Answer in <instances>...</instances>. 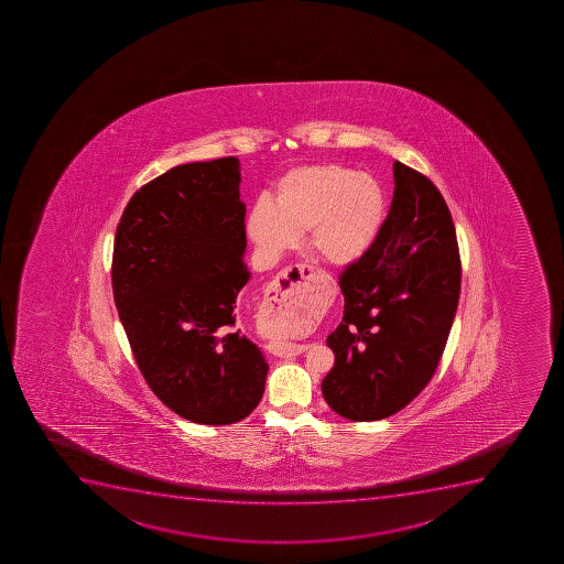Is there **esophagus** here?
<instances>
[{
  "mask_svg": "<svg viewBox=\"0 0 564 564\" xmlns=\"http://www.w3.org/2000/svg\"><path fill=\"white\" fill-rule=\"evenodd\" d=\"M313 273H315V269L307 265V263H296V265L282 269L273 284L269 285L268 293H265V304L269 305V311L284 313V311L293 310V307H301L310 295L307 282H310ZM268 349L269 352H273L274 357L290 358L304 352L305 346L293 343H276L269 344Z\"/></svg>",
  "mask_w": 564,
  "mask_h": 564,
  "instance_id": "obj_1",
  "label": "esophagus"
}]
</instances>
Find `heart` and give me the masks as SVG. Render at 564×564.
<instances>
[{"mask_svg":"<svg viewBox=\"0 0 564 564\" xmlns=\"http://www.w3.org/2000/svg\"><path fill=\"white\" fill-rule=\"evenodd\" d=\"M386 220V193L379 180L337 164L305 165L280 178L273 206L259 202L248 216V232L265 260L295 248L307 232L313 253L332 265L362 259L377 242ZM310 326V316L280 322L291 337Z\"/></svg>","mask_w":564,"mask_h":564,"instance_id":"b5f03b06","label":"heart"}]
</instances>
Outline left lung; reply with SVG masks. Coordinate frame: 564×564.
Returning a JSON list of instances; mask_svg holds the SVG:
<instances>
[{"label": "left lung", "mask_w": 564, "mask_h": 564, "mask_svg": "<svg viewBox=\"0 0 564 564\" xmlns=\"http://www.w3.org/2000/svg\"><path fill=\"white\" fill-rule=\"evenodd\" d=\"M395 191L373 248L338 276L344 316L327 337L335 366L322 395L349 421H380L437 369L460 293L452 213L432 180L393 164Z\"/></svg>", "instance_id": "8db88e82"}]
</instances>
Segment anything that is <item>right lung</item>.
<instances>
[{
    "instance_id": "add662e5",
    "label": "right lung",
    "mask_w": 564,
    "mask_h": 564,
    "mask_svg": "<svg viewBox=\"0 0 564 564\" xmlns=\"http://www.w3.org/2000/svg\"><path fill=\"white\" fill-rule=\"evenodd\" d=\"M235 156L176 165L132 195L112 251V293L143 379L196 424L242 421L268 362L238 327L248 284Z\"/></svg>"
}]
</instances>
